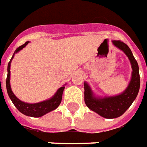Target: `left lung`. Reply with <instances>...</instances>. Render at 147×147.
I'll list each match as a JSON object with an SVG mask.
<instances>
[{
    "label": "left lung",
    "mask_w": 147,
    "mask_h": 147,
    "mask_svg": "<svg viewBox=\"0 0 147 147\" xmlns=\"http://www.w3.org/2000/svg\"><path fill=\"white\" fill-rule=\"evenodd\" d=\"M112 42L117 48L126 53L131 64L133 71L127 88L118 95L97 98L94 94L90 86L86 82H84V99L86 105L89 109L106 118H118L124 114L135 100L140 88L139 68L130 49L127 45L121 41H113Z\"/></svg>",
    "instance_id": "left-lung-1"
}]
</instances>
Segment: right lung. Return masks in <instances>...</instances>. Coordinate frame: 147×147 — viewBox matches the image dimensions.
<instances>
[{"mask_svg": "<svg viewBox=\"0 0 147 147\" xmlns=\"http://www.w3.org/2000/svg\"><path fill=\"white\" fill-rule=\"evenodd\" d=\"M29 41H26L25 44L22 45L21 46H19L14 52L13 55L12 57L11 60L8 64V75H7V78H6V89H7V92L9 98L11 99L12 102L13 103L14 106L17 107L21 113L25 114L26 116H30V117H33V118H39L43 116L45 114H47L49 112L54 110L57 109L59 105H60L61 102V98H62V94H63L64 89L65 86H62L59 88L56 94L53 96L51 98L45 100L43 102L38 103H27L21 101L20 99H18L11 90V86H10V65H11V61L13 58L14 54L18 53L20 50H21L23 48H25V46L28 45Z\"/></svg>", "mask_w": 147, "mask_h": 147, "instance_id": "right-lung-1", "label": "right lung"}]
</instances>
